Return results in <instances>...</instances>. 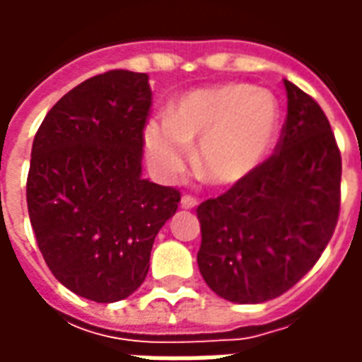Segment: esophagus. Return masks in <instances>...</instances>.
Wrapping results in <instances>:
<instances>
[{
	"label": "esophagus",
	"instance_id": "34e87169",
	"mask_svg": "<svg viewBox=\"0 0 362 362\" xmlns=\"http://www.w3.org/2000/svg\"><path fill=\"white\" fill-rule=\"evenodd\" d=\"M197 205V199L192 196H182L180 199V207L182 209H194Z\"/></svg>",
	"mask_w": 362,
	"mask_h": 362
}]
</instances>
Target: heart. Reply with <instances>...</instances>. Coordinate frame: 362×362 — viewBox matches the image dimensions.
<instances>
[{
  "instance_id": "b5f03b06",
  "label": "heart",
  "mask_w": 362,
  "mask_h": 362,
  "mask_svg": "<svg viewBox=\"0 0 362 362\" xmlns=\"http://www.w3.org/2000/svg\"><path fill=\"white\" fill-rule=\"evenodd\" d=\"M279 127V106L269 90L228 83L180 96L168 118L145 124L143 139L153 170L176 180L197 143V168L217 186L246 180L272 149Z\"/></svg>"
}]
</instances>
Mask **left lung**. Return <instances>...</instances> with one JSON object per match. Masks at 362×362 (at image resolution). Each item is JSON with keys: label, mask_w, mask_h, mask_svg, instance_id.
<instances>
[{"label": "left lung", "mask_w": 362, "mask_h": 362, "mask_svg": "<svg viewBox=\"0 0 362 362\" xmlns=\"http://www.w3.org/2000/svg\"><path fill=\"white\" fill-rule=\"evenodd\" d=\"M287 119L275 153L197 207V266L221 298L283 295L318 262L339 217L341 155L318 103L285 79Z\"/></svg>", "instance_id": "8db88e82"}]
</instances>
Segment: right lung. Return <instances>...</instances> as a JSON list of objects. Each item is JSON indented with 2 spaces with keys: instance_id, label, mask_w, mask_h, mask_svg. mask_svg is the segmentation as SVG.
I'll return each instance as SVG.
<instances>
[{
  "instance_id": "1",
  "label": "right lung",
  "mask_w": 362,
  "mask_h": 362,
  "mask_svg": "<svg viewBox=\"0 0 362 362\" xmlns=\"http://www.w3.org/2000/svg\"><path fill=\"white\" fill-rule=\"evenodd\" d=\"M149 75L114 69L59 98L33 141L27 205L56 279L95 303L141 287L180 192L141 176Z\"/></svg>"
}]
</instances>
